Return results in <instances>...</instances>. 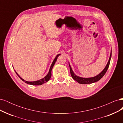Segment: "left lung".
Here are the masks:
<instances>
[{"mask_svg": "<svg viewBox=\"0 0 123 123\" xmlns=\"http://www.w3.org/2000/svg\"><path fill=\"white\" fill-rule=\"evenodd\" d=\"M111 57V53H110L109 61H108V62L106 67L103 70V71L101 73H100L97 76H96L93 77H91V78H82V77H80L79 76H77L74 74L71 68L70 65H69L71 75V76L72 77V78L74 80L77 81L78 83L80 84H91V83H95V82H96V81H98L100 79H101L103 77V76L105 74L108 69V67H109V65H110Z\"/></svg>", "mask_w": 123, "mask_h": 123, "instance_id": "8db88e82", "label": "left lung"}]
</instances>
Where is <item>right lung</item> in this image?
I'll return each mask as SVG.
<instances>
[{
    "label": "right lung",
    "mask_w": 123,
    "mask_h": 123,
    "mask_svg": "<svg viewBox=\"0 0 123 123\" xmlns=\"http://www.w3.org/2000/svg\"><path fill=\"white\" fill-rule=\"evenodd\" d=\"M59 55H60V54H58L57 55H56V56L55 57V59H54V61H53V62H52V65L51 66V67L50 68L49 73H48V74H47V75L43 79H41L40 80L35 81H25L24 80H23V79H22L21 77H20V76L19 75H18V74L16 72V73L17 74V75L18 76H19V77L20 78V79L23 81H25V83H27L28 84H30V85H35V86L42 85V84H43L44 83H45L46 82H47V81H48V80H49L50 79V78L51 77V71H52V69L53 66H54V65L55 64V63L56 61V60H57V58L58 56Z\"/></svg>",
    "instance_id": "add662e5"
}]
</instances>
